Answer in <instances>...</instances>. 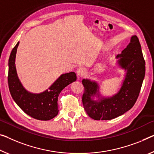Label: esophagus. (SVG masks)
Masks as SVG:
<instances>
[{
  "label": "esophagus",
  "mask_w": 154,
  "mask_h": 154,
  "mask_svg": "<svg viewBox=\"0 0 154 154\" xmlns=\"http://www.w3.org/2000/svg\"><path fill=\"white\" fill-rule=\"evenodd\" d=\"M77 74H78V75H79V76L82 77V76H84L85 74H86V71H85L84 68L80 67L77 71Z\"/></svg>",
  "instance_id": "obj_1"
}]
</instances>
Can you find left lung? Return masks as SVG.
Wrapping results in <instances>:
<instances>
[{
    "label": "left lung",
    "instance_id": "obj_1",
    "mask_svg": "<svg viewBox=\"0 0 154 154\" xmlns=\"http://www.w3.org/2000/svg\"><path fill=\"white\" fill-rule=\"evenodd\" d=\"M117 57H121L119 63L127 73L116 95L98 103L94 101L91 96L96 93L98 85L89 80L82 81L85 89L82 97L83 107L89 116L94 120H111L124 114L133 107L140 94L145 74V61L138 38L132 36L130 43Z\"/></svg>",
    "mask_w": 154,
    "mask_h": 154
}]
</instances>
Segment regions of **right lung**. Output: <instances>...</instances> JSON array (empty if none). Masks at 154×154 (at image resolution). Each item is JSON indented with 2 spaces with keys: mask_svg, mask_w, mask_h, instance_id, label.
I'll use <instances>...</instances> for the list:
<instances>
[{
  "mask_svg": "<svg viewBox=\"0 0 154 154\" xmlns=\"http://www.w3.org/2000/svg\"><path fill=\"white\" fill-rule=\"evenodd\" d=\"M19 42L11 51L9 58L8 85L14 100L29 116L41 120H49L58 113V98L60 91L76 80L75 72L61 75L47 91L39 94L29 93L18 79L15 67V58Z\"/></svg>",
  "mask_w": 154,
  "mask_h": 154,
  "instance_id": "right-lung-1",
  "label": "right lung"
}]
</instances>
